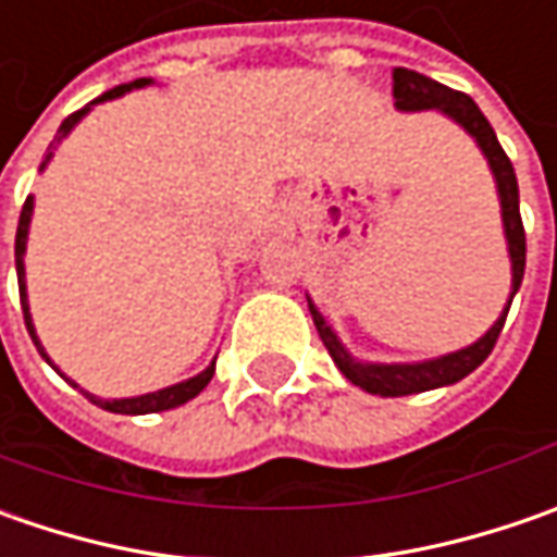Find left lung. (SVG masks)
<instances>
[{
  "label": "left lung",
  "instance_id": "obj_1",
  "mask_svg": "<svg viewBox=\"0 0 557 557\" xmlns=\"http://www.w3.org/2000/svg\"><path fill=\"white\" fill-rule=\"evenodd\" d=\"M394 98L399 111H428V108H437L443 114L461 123L486 154V161L493 166V176L499 185V201H503V223H505V238H508V253H511V297L521 288V278H524V263H527V238H524V223H521V207H518V180H515V166L508 161V154L503 151V145L496 139L490 120L483 117L481 108L465 96L456 92L449 86H443L431 76L416 74L409 67H394ZM511 307V300H508ZM312 322L319 329L322 344L329 347V354L334 356L337 369L347 374V381L359 384L362 391L377 396H409V394H424V391H434L443 384H456L465 374H471L481 366L486 356L493 354L499 334H503L505 315H499V322L483 334L478 344L465 347L459 354L443 356V359H431V362H416V366H372V362H356L354 356L341 347V341L334 337V332L325 325L322 312L315 310L310 304Z\"/></svg>",
  "mask_w": 557,
  "mask_h": 557
}]
</instances>
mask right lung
Returning a JSON list of instances; mask_svg holds the SVG:
<instances>
[{
	"mask_svg": "<svg viewBox=\"0 0 557 557\" xmlns=\"http://www.w3.org/2000/svg\"><path fill=\"white\" fill-rule=\"evenodd\" d=\"M145 83H151V79H133V83H123V86H114V89H108L104 96H98L96 101H104V98H117L123 96V92H129V89H139V86H145ZM92 101V104H96ZM89 108H79V111H74L71 117L64 120L61 126H58V136H54L52 145H58V141L64 139L71 129H74V123L83 114H86ZM30 213H33V198H27L24 201V207H21V220H17V235H14V267H17V288H21V310H24V322H27V332H30L33 344H36V350L46 356V350H42V344L36 341V332H33V322H30V310H27V290H24V247H27V225H30ZM49 359V356H46ZM210 377H213V366L210 369H203L198 377H188V381H183V384H173V387H166V391H158V394H145V396H133V399H98V396L92 394H83L89 396L96 406H101V409H108V412H117V416H148V412H166V409H176V406H183V403H188V399H195V396L201 394L203 387L210 384ZM74 384V381H71ZM76 387V384H74Z\"/></svg>",
	"mask_w": 557,
	"mask_h": 557,
	"instance_id": "obj_1",
	"label": "right lung"
}]
</instances>
